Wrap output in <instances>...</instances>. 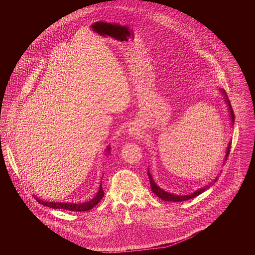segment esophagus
<instances>
[{"label": "esophagus", "mask_w": 255, "mask_h": 255, "mask_svg": "<svg viewBox=\"0 0 255 255\" xmlns=\"http://www.w3.org/2000/svg\"><path fill=\"white\" fill-rule=\"evenodd\" d=\"M128 134L132 137H135V136H139L141 134V130L139 129V127H137L136 125H131L129 126L128 128Z\"/></svg>", "instance_id": "34e87169"}]
</instances>
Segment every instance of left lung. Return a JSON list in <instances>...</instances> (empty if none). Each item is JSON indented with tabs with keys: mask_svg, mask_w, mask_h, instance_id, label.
Instances as JSON below:
<instances>
[{
	"mask_svg": "<svg viewBox=\"0 0 255 255\" xmlns=\"http://www.w3.org/2000/svg\"><path fill=\"white\" fill-rule=\"evenodd\" d=\"M219 90H220V92L222 93V95H224V99H225V102H226V104H227V106H228V110H229V113H230V114H229V115H230V120H231V123H230V124L233 126V125H234L235 116H234V112H233V110H232V107H231L230 101H229V99H228V97H227L226 92H225L223 89H219ZM230 148H231V141H230V142L228 143V145H227L226 154H225V157H224V162L227 160V157H228V155H229V153H230ZM223 164H224V163H223ZM147 174H148V177H149V180H150L151 191H152L158 198H160L162 201H167V202H183V201H188V200H190V199H193V198H195V197L201 195L202 193H204L207 189L210 188V186H211L213 183H215V181H217V179H218V176H216V178L214 179L213 183L209 184L208 186H206V187H204V188L199 189L198 191L194 192V193L191 194V195L178 196V195H174V194L168 193V192L163 191L162 189H160V188L155 184V181L153 180L152 175H151L149 169H148V171H147Z\"/></svg>",
	"mask_w": 255,
	"mask_h": 255,
	"instance_id": "left-lung-1",
	"label": "left lung"
}]
</instances>
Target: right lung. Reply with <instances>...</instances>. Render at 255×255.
Segmentation results:
<instances>
[{
  "label": "right lung",
  "mask_w": 255,
  "mask_h": 255,
  "mask_svg": "<svg viewBox=\"0 0 255 255\" xmlns=\"http://www.w3.org/2000/svg\"><path fill=\"white\" fill-rule=\"evenodd\" d=\"M110 150L111 147L108 146L106 148V154H110ZM104 197V191L102 189V184L100 185V189L97 193V195L90 200L89 202H85V203H55V202H45L43 200H40L39 198H37L36 196H34L35 200L37 201L39 204L52 208V209H63V210H68V211H75V212H86L91 210L92 208H94Z\"/></svg>",
  "instance_id": "add662e5"
}]
</instances>
